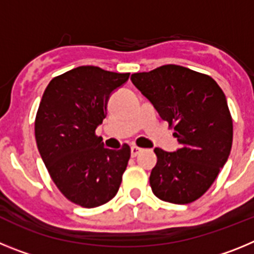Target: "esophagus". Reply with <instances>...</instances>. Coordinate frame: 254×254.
Returning a JSON list of instances; mask_svg holds the SVG:
<instances>
[{
  "label": "esophagus",
  "instance_id": "esophagus-1",
  "mask_svg": "<svg viewBox=\"0 0 254 254\" xmlns=\"http://www.w3.org/2000/svg\"><path fill=\"white\" fill-rule=\"evenodd\" d=\"M141 150L142 149H140V147H137V146H132L131 147V155L134 158V156H137V155L140 154Z\"/></svg>",
  "mask_w": 254,
  "mask_h": 254
}]
</instances>
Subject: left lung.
Listing matches in <instances>:
<instances>
[{"label":"left lung","mask_w":254,"mask_h":254,"mask_svg":"<svg viewBox=\"0 0 254 254\" xmlns=\"http://www.w3.org/2000/svg\"><path fill=\"white\" fill-rule=\"evenodd\" d=\"M133 85L174 127L181 149L154 150L158 163L150 174L154 194L186 205L211 187L233 143V120L225 94L214 78L187 67L165 64L131 76Z\"/></svg>","instance_id":"obj_1"}]
</instances>
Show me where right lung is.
Wrapping results in <instances>:
<instances>
[{
    "label": "right lung",
    "mask_w": 254,
    "mask_h": 254,
    "mask_svg": "<svg viewBox=\"0 0 254 254\" xmlns=\"http://www.w3.org/2000/svg\"><path fill=\"white\" fill-rule=\"evenodd\" d=\"M129 73L80 66L52 78L35 117V140L52 181L68 201L93 208L120 190L131 149H105L96 127Z\"/></svg>",
    "instance_id": "obj_1"
}]
</instances>
